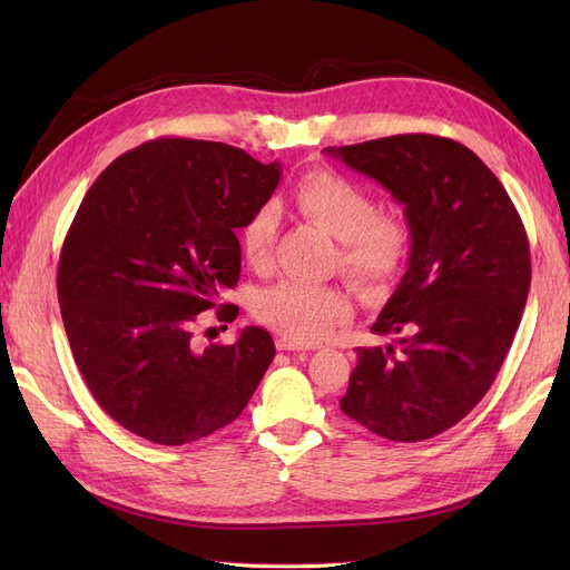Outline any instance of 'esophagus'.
I'll list each match as a JSON object with an SVG mask.
<instances>
[{"instance_id": "34e87169", "label": "esophagus", "mask_w": 570, "mask_h": 570, "mask_svg": "<svg viewBox=\"0 0 570 570\" xmlns=\"http://www.w3.org/2000/svg\"><path fill=\"white\" fill-rule=\"evenodd\" d=\"M275 347L281 352H306V350H318V344H306V342H297L289 337H278L275 340Z\"/></svg>"}]
</instances>
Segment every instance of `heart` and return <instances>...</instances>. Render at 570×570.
<instances>
[{
	"label": "heart",
	"instance_id": "1",
	"mask_svg": "<svg viewBox=\"0 0 570 570\" xmlns=\"http://www.w3.org/2000/svg\"><path fill=\"white\" fill-rule=\"evenodd\" d=\"M297 209L340 239L337 262L344 275L364 289L390 283L404 266L411 230L394 214H377L368 189L333 170H312L292 193ZM278 230V212L262 204L239 230V247L252 266H264ZM352 314V299L340 285L283 281L256 299V316L289 340L312 342Z\"/></svg>",
	"mask_w": 570,
	"mask_h": 570
}]
</instances>
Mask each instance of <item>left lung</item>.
Masks as SVG:
<instances>
[{
	"label": "left lung",
	"mask_w": 570,
	"mask_h": 570,
	"mask_svg": "<svg viewBox=\"0 0 570 570\" xmlns=\"http://www.w3.org/2000/svg\"><path fill=\"white\" fill-rule=\"evenodd\" d=\"M331 157L404 206L409 268L358 347L340 409L392 442L456 425L504 364L530 289V247L504 185L450 137L392 135Z\"/></svg>",
	"instance_id": "8db88e82"
}]
</instances>
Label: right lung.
<instances>
[{
    "label": "right lung",
    "instance_id": "obj_1",
    "mask_svg": "<svg viewBox=\"0 0 570 570\" xmlns=\"http://www.w3.org/2000/svg\"><path fill=\"white\" fill-rule=\"evenodd\" d=\"M281 183V164L159 137L109 164L85 195L59 258L61 318L97 404L130 433L185 444L233 423L275 356L264 327L195 342L202 312L237 285L235 235ZM237 306L218 308L235 321Z\"/></svg>",
    "mask_w": 570,
    "mask_h": 570
}]
</instances>
